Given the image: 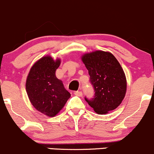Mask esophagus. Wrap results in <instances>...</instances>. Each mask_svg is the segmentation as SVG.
I'll return each mask as SVG.
<instances>
[{"label":"esophagus","instance_id":"34e87169","mask_svg":"<svg viewBox=\"0 0 154 154\" xmlns=\"http://www.w3.org/2000/svg\"><path fill=\"white\" fill-rule=\"evenodd\" d=\"M74 95H76V96H82V91H74Z\"/></svg>","mask_w":154,"mask_h":154}]
</instances>
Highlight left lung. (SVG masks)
<instances>
[{
	"label": "left lung",
	"instance_id": "8db88e82",
	"mask_svg": "<svg viewBox=\"0 0 154 154\" xmlns=\"http://www.w3.org/2000/svg\"><path fill=\"white\" fill-rule=\"evenodd\" d=\"M82 60L95 91L92 99L85 98L86 102L99 115L116 109L126 91V75L117 59L110 52L96 50L82 55Z\"/></svg>",
	"mask_w": 154,
	"mask_h": 154
}]
</instances>
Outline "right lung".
<instances>
[{
    "instance_id": "right-lung-1",
    "label": "right lung",
    "mask_w": 154,
    "mask_h": 154,
    "mask_svg": "<svg viewBox=\"0 0 154 154\" xmlns=\"http://www.w3.org/2000/svg\"><path fill=\"white\" fill-rule=\"evenodd\" d=\"M60 64L59 58L42 57L33 65L27 77V94L32 105L38 112L54 117L60 112L70 98L61 80L55 76Z\"/></svg>"
}]
</instances>
